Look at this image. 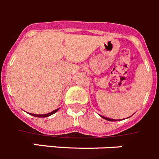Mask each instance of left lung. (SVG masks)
Segmentation results:
<instances>
[{
	"label": "left lung",
	"mask_w": 159,
	"mask_h": 159,
	"mask_svg": "<svg viewBox=\"0 0 159 159\" xmlns=\"http://www.w3.org/2000/svg\"><path fill=\"white\" fill-rule=\"evenodd\" d=\"M101 116V115H100ZM101 117H102L103 119H104V120H108V121H116V120H114V119H110V118H107V117H104L103 116H101Z\"/></svg>",
	"instance_id": "8db88e82"
}]
</instances>
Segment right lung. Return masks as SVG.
Segmentation results:
<instances>
[{
	"mask_svg": "<svg viewBox=\"0 0 159 159\" xmlns=\"http://www.w3.org/2000/svg\"><path fill=\"white\" fill-rule=\"evenodd\" d=\"M58 109L59 108H57V109L54 110L53 111H51V112H50V113H48V114H41V115H39V114H32V113H29L30 115L31 116H35V117H41V118H43V117H48V116H50L53 115L54 113H55L56 111H58Z\"/></svg>",
	"mask_w": 159,
	"mask_h": 159,
	"instance_id": "obj_1",
	"label": "right lung"
}]
</instances>
